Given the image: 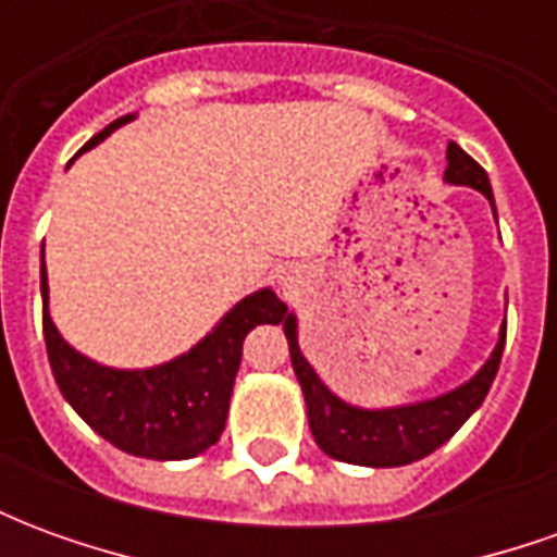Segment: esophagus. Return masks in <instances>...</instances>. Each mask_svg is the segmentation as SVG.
<instances>
[{
	"label": "esophagus",
	"mask_w": 557,
	"mask_h": 557,
	"mask_svg": "<svg viewBox=\"0 0 557 557\" xmlns=\"http://www.w3.org/2000/svg\"><path fill=\"white\" fill-rule=\"evenodd\" d=\"M280 289H283V295L286 298H292V295H298V289H301V274L298 271H283L280 274Z\"/></svg>",
	"instance_id": "esophagus-1"
}]
</instances>
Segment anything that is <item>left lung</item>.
I'll return each mask as SVG.
<instances>
[{
  "label": "left lung",
  "mask_w": 557,
  "mask_h": 557,
  "mask_svg": "<svg viewBox=\"0 0 557 557\" xmlns=\"http://www.w3.org/2000/svg\"><path fill=\"white\" fill-rule=\"evenodd\" d=\"M444 182L480 190L490 199L492 214H495L490 175L478 160L466 154L456 143L447 146ZM280 322H283V331H286V339H289L292 370L301 382L307 418H310L315 444L331 459L367 468L409 466L414 459H423L432 450H438L486 399L492 382H495V373H498L504 337H507V322H504L502 331H498V343H495L486 363L468 382L447 391L442 397L420 399V403H409V406H391V409H361V406H351L346 399H339L319 379L310 361L304 358L301 346H298V319H295V313L286 310V315Z\"/></svg>",
  "instance_id": "1"
}]
</instances>
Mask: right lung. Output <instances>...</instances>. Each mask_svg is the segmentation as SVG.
<instances>
[{"label": "right lung", "instance_id": "1", "mask_svg": "<svg viewBox=\"0 0 557 557\" xmlns=\"http://www.w3.org/2000/svg\"><path fill=\"white\" fill-rule=\"evenodd\" d=\"M134 119L137 113L115 119L83 151ZM41 301L47 358L62 397L101 438L143 459H190L218 444L230 414L235 373L242 367L244 337L256 325H277L286 315V304L274 289H259L235 304L194 349L178 358L146 370H115L86 358L53 325L44 250Z\"/></svg>", "mask_w": 557, "mask_h": 557}]
</instances>
